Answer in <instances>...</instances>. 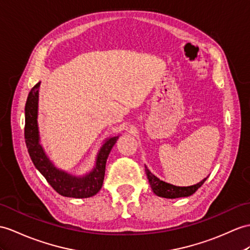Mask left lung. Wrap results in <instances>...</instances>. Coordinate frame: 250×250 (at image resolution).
Listing matches in <instances>:
<instances>
[{"label":"left lung","instance_id":"left-lung-1","mask_svg":"<svg viewBox=\"0 0 250 250\" xmlns=\"http://www.w3.org/2000/svg\"><path fill=\"white\" fill-rule=\"evenodd\" d=\"M145 172L147 175V179L150 185L151 190L156 194L157 196L164 197V198H179V197H188L191 196L192 194L195 193L198 188L204 185V182L207 180V178H204L202 181H199L198 184L188 186V187H177L167 182L159 179L151 173L147 167H145Z\"/></svg>","mask_w":250,"mask_h":250}]
</instances>
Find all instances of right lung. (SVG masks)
Returning a JSON list of instances; mask_svg holds the SVG:
<instances>
[{"label": "right lung", "mask_w": 250, "mask_h": 250, "mask_svg": "<svg viewBox=\"0 0 250 250\" xmlns=\"http://www.w3.org/2000/svg\"><path fill=\"white\" fill-rule=\"evenodd\" d=\"M40 82L28 93L25 104V129L24 137L34 166L43 175L48 184L62 196L72 198H88L101 190L105 177L107 158L119 136L107 138L95 158V164L89 173L83 176L72 175L58 168L45 154L40 143L38 126V103Z\"/></svg>", "instance_id": "add662e5"}]
</instances>
